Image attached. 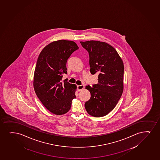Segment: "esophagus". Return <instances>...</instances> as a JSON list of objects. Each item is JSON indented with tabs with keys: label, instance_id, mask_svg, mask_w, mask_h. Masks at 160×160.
Masks as SVG:
<instances>
[{
	"label": "esophagus",
	"instance_id": "1",
	"mask_svg": "<svg viewBox=\"0 0 160 160\" xmlns=\"http://www.w3.org/2000/svg\"><path fill=\"white\" fill-rule=\"evenodd\" d=\"M85 86L84 85H80V86H78V91H81L84 88Z\"/></svg>",
	"mask_w": 160,
	"mask_h": 160
}]
</instances>
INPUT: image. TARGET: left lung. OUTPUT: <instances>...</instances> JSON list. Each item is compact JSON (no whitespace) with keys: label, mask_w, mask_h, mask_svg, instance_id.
Instances as JSON below:
<instances>
[{"label":"left lung","mask_w":160,"mask_h":160,"mask_svg":"<svg viewBox=\"0 0 160 160\" xmlns=\"http://www.w3.org/2000/svg\"><path fill=\"white\" fill-rule=\"evenodd\" d=\"M89 56L90 73L98 74V83L86 86L91 97L85 103L89 115L100 117L115 108L124 90V63L116 49L99 41L80 42Z\"/></svg>","instance_id":"obj_1"}]
</instances>
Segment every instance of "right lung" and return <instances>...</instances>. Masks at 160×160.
<instances>
[{
  "mask_svg": "<svg viewBox=\"0 0 160 160\" xmlns=\"http://www.w3.org/2000/svg\"><path fill=\"white\" fill-rule=\"evenodd\" d=\"M78 49L74 42L58 40L45 46L37 60L33 79L34 90L42 103L55 115L68 112L75 98L77 85L62 80V75L67 74L68 58Z\"/></svg>",
  "mask_w": 160,
  "mask_h": 160,
  "instance_id": "1",
  "label": "right lung"
}]
</instances>
